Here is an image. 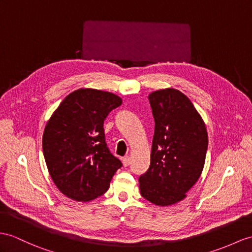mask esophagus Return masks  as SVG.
<instances>
[{"label":"esophagus","instance_id":"1","mask_svg":"<svg viewBox=\"0 0 252 252\" xmlns=\"http://www.w3.org/2000/svg\"><path fill=\"white\" fill-rule=\"evenodd\" d=\"M122 162H123V165H124V167H127V165H129V163H130V158L128 156L123 157Z\"/></svg>","mask_w":252,"mask_h":252}]
</instances>
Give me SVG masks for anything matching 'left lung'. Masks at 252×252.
<instances>
[{
    "mask_svg": "<svg viewBox=\"0 0 252 252\" xmlns=\"http://www.w3.org/2000/svg\"><path fill=\"white\" fill-rule=\"evenodd\" d=\"M155 132L151 164L139 177L141 195L158 206L173 205L200 179L208 138L205 123L189 98L172 88L149 95Z\"/></svg>",
    "mask_w": 252,
    "mask_h": 252,
    "instance_id": "left-lung-1",
    "label": "left lung"
}]
</instances>
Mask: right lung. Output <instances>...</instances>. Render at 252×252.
Masks as SVG:
<instances>
[{
	"instance_id": "obj_1",
	"label": "right lung",
	"mask_w": 252,
	"mask_h": 252,
	"mask_svg": "<svg viewBox=\"0 0 252 252\" xmlns=\"http://www.w3.org/2000/svg\"><path fill=\"white\" fill-rule=\"evenodd\" d=\"M122 105L110 92L79 89L67 95L47 122L42 151L55 186L67 198L89 202L109 189L122 167L105 140L103 121Z\"/></svg>"
}]
</instances>
